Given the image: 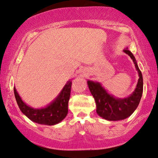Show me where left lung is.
<instances>
[{"label":"left lung","mask_w":158,"mask_h":158,"mask_svg":"<svg viewBox=\"0 0 158 158\" xmlns=\"http://www.w3.org/2000/svg\"><path fill=\"white\" fill-rule=\"evenodd\" d=\"M124 52L133 59L139 73V81L133 94L126 98H116L109 94L99 82L88 81L89 90L94 97L99 116L109 121H118L129 117L139 106L143 93V77L137 62L131 52L127 48Z\"/></svg>","instance_id":"left-lung-1"}]
</instances>
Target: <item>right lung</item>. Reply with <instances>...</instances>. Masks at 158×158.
<instances>
[{"instance_id": "right-lung-1", "label": "right lung", "mask_w": 158, "mask_h": 158, "mask_svg": "<svg viewBox=\"0 0 158 158\" xmlns=\"http://www.w3.org/2000/svg\"><path fill=\"white\" fill-rule=\"evenodd\" d=\"M71 86L72 81H69L55 100L45 108L39 109L31 108L25 104L20 98L15 87H14V93L19 109L29 119L40 124L54 125L61 122L67 116Z\"/></svg>"}]
</instances>
